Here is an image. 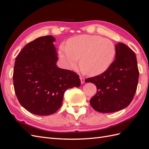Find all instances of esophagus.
Here are the masks:
<instances>
[{"label": "esophagus", "mask_w": 149, "mask_h": 149, "mask_svg": "<svg viewBox=\"0 0 149 149\" xmlns=\"http://www.w3.org/2000/svg\"><path fill=\"white\" fill-rule=\"evenodd\" d=\"M80 79H81V84H84L85 82H84V81H85V79H84V77H82V76H80Z\"/></svg>", "instance_id": "1"}]
</instances>
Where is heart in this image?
Wrapping results in <instances>:
<instances>
[{
	"label": "heart",
	"mask_w": 149,
	"mask_h": 149,
	"mask_svg": "<svg viewBox=\"0 0 149 149\" xmlns=\"http://www.w3.org/2000/svg\"><path fill=\"white\" fill-rule=\"evenodd\" d=\"M60 56L69 70L79 64L84 71L91 75L105 71L112 62L116 54L111 40L98 35H79L70 40L67 46L61 45Z\"/></svg>",
	"instance_id": "heart-1"
}]
</instances>
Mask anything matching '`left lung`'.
Listing matches in <instances>:
<instances>
[{
  "instance_id": "left-lung-1",
  "label": "left lung",
  "mask_w": 149,
  "mask_h": 149,
  "mask_svg": "<svg viewBox=\"0 0 149 149\" xmlns=\"http://www.w3.org/2000/svg\"><path fill=\"white\" fill-rule=\"evenodd\" d=\"M115 60L102 74L89 78L86 83H93L96 94L90 100L94 110L109 113L122 110L132 101L136 92L139 72L136 54L126 45H116Z\"/></svg>"
}]
</instances>
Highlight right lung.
I'll use <instances>...</instances> for the list:
<instances>
[{
	"mask_svg": "<svg viewBox=\"0 0 149 149\" xmlns=\"http://www.w3.org/2000/svg\"><path fill=\"white\" fill-rule=\"evenodd\" d=\"M54 42L52 35L39 37L25 46L15 59L13 81L17 97L36 115L55 113L62 105L66 90L81 84L76 73L56 66Z\"/></svg>",
	"mask_w": 149,
	"mask_h": 149,
	"instance_id": "add662e5",
	"label": "right lung"
}]
</instances>
